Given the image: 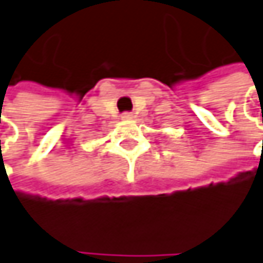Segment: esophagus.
<instances>
[{
  "instance_id": "1",
  "label": "esophagus",
  "mask_w": 263,
  "mask_h": 263,
  "mask_svg": "<svg viewBox=\"0 0 263 263\" xmlns=\"http://www.w3.org/2000/svg\"><path fill=\"white\" fill-rule=\"evenodd\" d=\"M122 119H132V112H129V111L122 112Z\"/></svg>"
}]
</instances>
